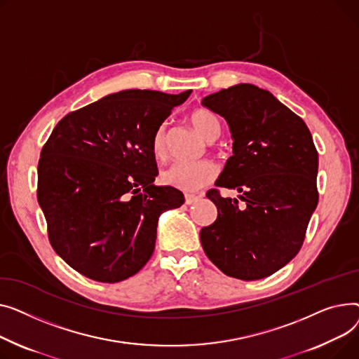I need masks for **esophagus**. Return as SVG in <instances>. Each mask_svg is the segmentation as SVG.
<instances>
[{
  "label": "esophagus",
  "instance_id": "obj_1",
  "mask_svg": "<svg viewBox=\"0 0 359 359\" xmlns=\"http://www.w3.org/2000/svg\"><path fill=\"white\" fill-rule=\"evenodd\" d=\"M198 200V196L194 194H185V204H193Z\"/></svg>",
  "mask_w": 359,
  "mask_h": 359
}]
</instances>
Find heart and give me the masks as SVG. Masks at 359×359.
Wrapping results in <instances>:
<instances>
[{"mask_svg": "<svg viewBox=\"0 0 359 359\" xmlns=\"http://www.w3.org/2000/svg\"><path fill=\"white\" fill-rule=\"evenodd\" d=\"M189 123L204 139L215 140L220 135V121L217 116L207 109H196L189 113ZM152 152L156 159L166 158V132L163 126L152 137ZM217 177V166L212 161L178 162L162 172V182L181 191H197L212 184Z\"/></svg>", "mask_w": 359, "mask_h": 359, "instance_id": "obj_1", "label": "heart"}]
</instances>
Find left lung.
Wrapping results in <instances>:
<instances>
[{
    "label": "left lung",
    "instance_id": "1",
    "mask_svg": "<svg viewBox=\"0 0 359 359\" xmlns=\"http://www.w3.org/2000/svg\"><path fill=\"white\" fill-rule=\"evenodd\" d=\"M201 104L226 118L233 137V156L216 187L238 189L243 201L210 189L217 219L200 231L203 249L226 276L261 280L303 246L319 201L318 151L303 118L252 83L215 93Z\"/></svg>",
    "mask_w": 359,
    "mask_h": 359
}]
</instances>
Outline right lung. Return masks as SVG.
<instances>
[{
    "label": "right lung",
    "instance_id": "1",
    "mask_svg": "<svg viewBox=\"0 0 359 359\" xmlns=\"http://www.w3.org/2000/svg\"><path fill=\"white\" fill-rule=\"evenodd\" d=\"M189 94H110L67 114L45 143L37 201L52 248L82 276L118 283L151 259L158 217L184 203L178 189L152 184V137Z\"/></svg>",
    "mask_w": 359,
    "mask_h": 359
}]
</instances>
